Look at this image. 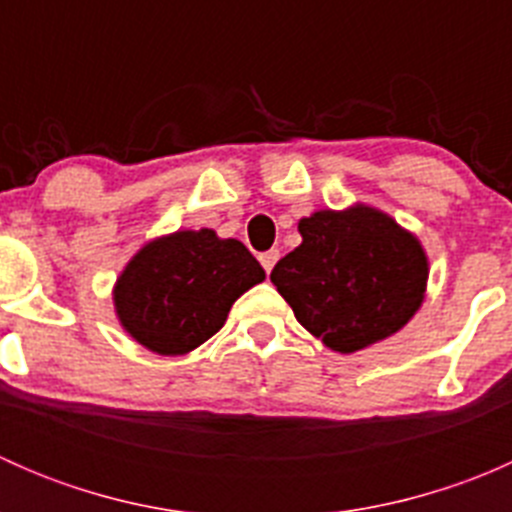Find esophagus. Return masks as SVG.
<instances>
[{
    "label": "esophagus",
    "instance_id": "1",
    "mask_svg": "<svg viewBox=\"0 0 512 512\" xmlns=\"http://www.w3.org/2000/svg\"><path fill=\"white\" fill-rule=\"evenodd\" d=\"M277 260H280V250L262 252V255H260V262H262V267H265V272H267V275H270V272H272V267L277 265Z\"/></svg>",
    "mask_w": 512,
    "mask_h": 512
}]
</instances>
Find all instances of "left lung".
Segmentation results:
<instances>
[{
  "instance_id": "1",
  "label": "left lung",
  "mask_w": 512,
  "mask_h": 512,
  "mask_svg": "<svg viewBox=\"0 0 512 512\" xmlns=\"http://www.w3.org/2000/svg\"><path fill=\"white\" fill-rule=\"evenodd\" d=\"M302 245L270 280L297 322L334 352L352 354L399 332L426 294L428 257L394 218L369 205L299 220Z\"/></svg>"
}]
</instances>
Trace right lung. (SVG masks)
I'll list each match as a JSON object with an SVG mask.
<instances>
[{
  "instance_id": "1",
  "label": "right lung",
  "mask_w": 512,
  "mask_h": 512,
  "mask_svg": "<svg viewBox=\"0 0 512 512\" xmlns=\"http://www.w3.org/2000/svg\"><path fill=\"white\" fill-rule=\"evenodd\" d=\"M265 270L240 240L178 230L143 245L113 287L121 327L151 352L178 356L208 342Z\"/></svg>"
}]
</instances>
